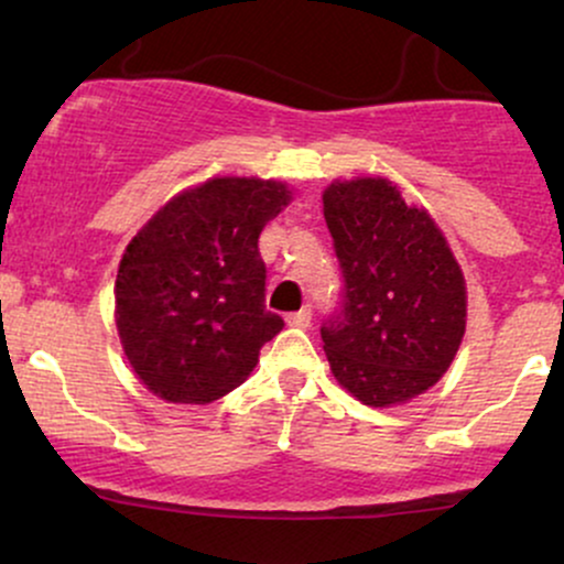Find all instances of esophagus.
I'll return each mask as SVG.
<instances>
[{
  "label": "esophagus",
  "instance_id": "1",
  "mask_svg": "<svg viewBox=\"0 0 564 564\" xmlns=\"http://www.w3.org/2000/svg\"><path fill=\"white\" fill-rule=\"evenodd\" d=\"M310 321H313V310H310V307H302L300 313H289L286 315V323H289V326H294V328H307Z\"/></svg>",
  "mask_w": 564,
  "mask_h": 564
}]
</instances>
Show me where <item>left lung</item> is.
<instances>
[{"label": "left lung", "mask_w": 564, "mask_h": 564, "mask_svg": "<svg viewBox=\"0 0 564 564\" xmlns=\"http://www.w3.org/2000/svg\"><path fill=\"white\" fill-rule=\"evenodd\" d=\"M323 217L341 270L321 323L334 377L381 408L416 398L448 371L467 326V289L443 232L379 177L334 183Z\"/></svg>", "instance_id": "8db88e82"}]
</instances>
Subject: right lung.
I'll return each instance as SVG.
<instances>
[{
  "label": "right lung",
  "mask_w": 564,
  "mask_h": 564,
  "mask_svg": "<svg viewBox=\"0 0 564 564\" xmlns=\"http://www.w3.org/2000/svg\"><path fill=\"white\" fill-rule=\"evenodd\" d=\"M289 204L273 180L217 177L142 228L116 275V326L142 384L170 403L236 390L283 328L264 307L260 232Z\"/></svg>",
  "instance_id": "1"
}]
</instances>
